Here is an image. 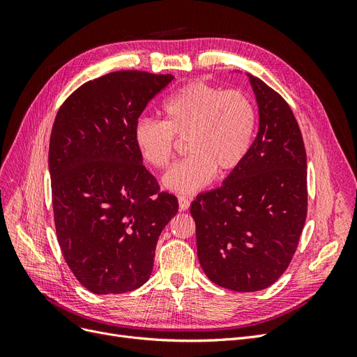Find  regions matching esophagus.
<instances>
[{"label": "esophagus", "instance_id": "34e87169", "mask_svg": "<svg viewBox=\"0 0 357 357\" xmlns=\"http://www.w3.org/2000/svg\"><path fill=\"white\" fill-rule=\"evenodd\" d=\"M178 207L181 211H186L190 207V201L186 197H178Z\"/></svg>", "mask_w": 357, "mask_h": 357}]
</instances>
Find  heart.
<instances>
[{
    "mask_svg": "<svg viewBox=\"0 0 357 357\" xmlns=\"http://www.w3.org/2000/svg\"><path fill=\"white\" fill-rule=\"evenodd\" d=\"M164 121L139 119L134 143L149 165L167 168L177 139H186L189 155L164 177L167 189L192 193L207 186L215 171L226 176L241 165L250 150L255 104L241 91H226L205 82L183 86L162 105Z\"/></svg>",
    "mask_w": 357,
    "mask_h": 357,
    "instance_id": "heart-1",
    "label": "heart"
}]
</instances>
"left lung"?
Masks as SVG:
<instances>
[{
  "instance_id": "left-lung-1",
  "label": "left lung",
  "mask_w": 357,
  "mask_h": 357,
  "mask_svg": "<svg viewBox=\"0 0 357 357\" xmlns=\"http://www.w3.org/2000/svg\"><path fill=\"white\" fill-rule=\"evenodd\" d=\"M259 131L241 165L190 205L198 259L213 283L256 291L275 283L294 257L307 219V153L289 104L248 75Z\"/></svg>"
}]
</instances>
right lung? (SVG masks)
<instances>
[{
	"instance_id": "obj_1",
	"label": "right lung",
	"mask_w": 357,
	"mask_h": 357,
	"mask_svg": "<svg viewBox=\"0 0 357 357\" xmlns=\"http://www.w3.org/2000/svg\"><path fill=\"white\" fill-rule=\"evenodd\" d=\"M171 74L114 71L86 82L59 107L49 144L52 207L63 259L96 295L143 286L155 248L178 211L143 165L134 128Z\"/></svg>"
}]
</instances>
